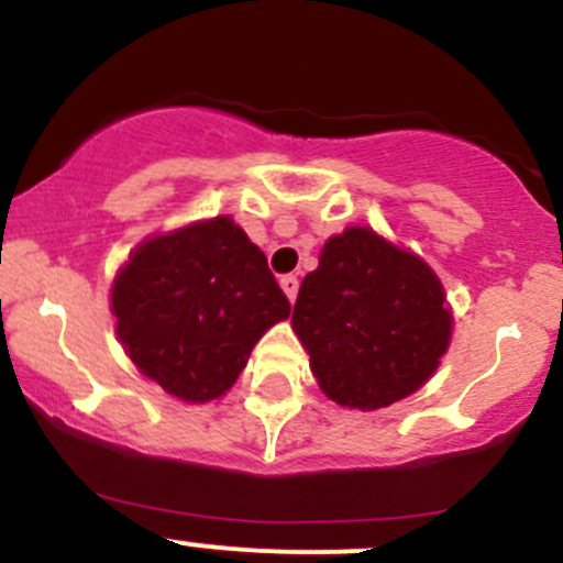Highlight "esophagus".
Returning <instances> with one entry per match:
<instances>
[{
    "label": "esophagus",
    "instance_id": "obj_1",
    "mask_svg": "<svg viewBox=\"0 0 563 563\" xmlns=\"http://www.w3.org/2000/svg\"><path fill=\"white\" fill-rule=\"evenodd\" d=\"M280 288L286 291V297L294 302V299H297V291H299V277L297 275H283L280 277Z\"/></svg>",
    "mask_w": 563,
    "mask_h": 563
}]
</instances>
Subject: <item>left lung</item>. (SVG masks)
Returning <instances> with one entry per match:
<instances>
[{"label":"left lung","mask_w":563,"mask_h":563,"mask_svg":"<svg viewBox=\"0 0 563 563\" xmlns=\"http://www.w3.org/2000/svg\"><path fill=\"white\" fill-rule=\"evenodd\" d=\"M291 327L323 395L376 411L433 376L450 345L452 313L419 255L354 225L327 240L318 269L299 286Z\"/></svg>","instance_id":"8db88e82"}]
</instances>
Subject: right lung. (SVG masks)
Instances as JSON below:
<instances>
[{"instance_id":"obj_1","label":"right lung","mask_w":563,"mask_h":563,"mask_svg":"<svg viewBox=\"0 0 563 563\" xmlns=\"http://www.w3.org/2000/svg\"><path fill=\"white\" fill-rule=\"evenodd\" d=\"M111 310L146 378L185 402H209L234 387L291 305L266 255L220 214L141 242L113 280Z\"/></svg>"}]
</instances>
